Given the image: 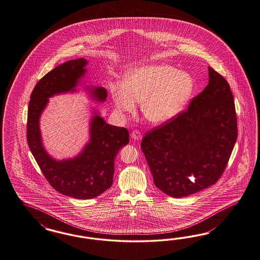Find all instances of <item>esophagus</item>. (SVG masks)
<instances>
[{"label":"esophagus","mask_w":260,"mask_h":260,"mask_svg":"<svg viewBox=\"0 0 260 260\" xmlns=\"http://www.w3.org/2000/svg\"><path fill=\"white\" fill-rule=\"evenodd\" d=\"M131 136H132V138H133V139H135V140H140V139L142 138L141 133H140L138 129H135V131H133V132H132V134H131Z\"/></svg>","instance_id":"obj_1"}]
</instances>
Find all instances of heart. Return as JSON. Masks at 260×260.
<instances>
[{"label": "heart", "mask_w": 260, "mask_h": 260, "mask_svg": "<svg viewBox=\"0 0 260 260\" xmlns=\"http://www.w3.org/2000/svg\"><path fill=\"white\" fill-rule=\"evenodd\" d=\"M195 88V81L186 72L167 64L146 65L125 72L123 83L111 89L113 103L120 112L133 113L141 103L143 116L161 124L177 116Z\"/></svg>", "instance_id": "obj_1"}]
</instances>
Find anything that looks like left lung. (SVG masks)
<instances>
[{
	"mask_svg": "<svg viewBox=\"0 0 260 260\" xmlns=\"http://www.w3.org/2000/svg\"><path fill=\"white\" fill-rule=\"evenodd\" d=\"M208 71V84L188 108L147 132L141 143L155 186L171 197H186L215 184L237 139L230 84L214 69Z\"/></svg>",
	"mask_w": 260,
	"mask_h": 260,
	"instance_id": "obj_1",
	"label": "left lung"
}]
</instances>
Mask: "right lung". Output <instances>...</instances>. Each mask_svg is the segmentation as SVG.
I'll list each match as a JSON object with an SVG mask.
<instances>
[{"instance_id":"1","label":"right lung","mask_w":260,"mask_h":260,"mask_svg":"<svg viewBox=\"0 0 260 260\" xmlns=\"http://www.w3.org/2000/svg\"><path fill=\"white\" fill-rule=\"evenodd\" d=\"M86 64L83 58L69 60L47 73L32 90L27 110V144L42 174L54 190L80 200L97 197L112 185L114 159L122 147L128 143L129 137L125 127L108 125L96 115L91 122L90 142L79 156L55 161L44 150L39 117L48 98L74 91L85 73ZM93 93L100 101L107 97L104 88H95Z\"/></svg>"}]
</instances>
